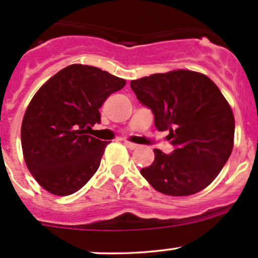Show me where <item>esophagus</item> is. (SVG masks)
Wrapping results in <instances>:
<instances>
[{"instance_id":"34e87169","label":"esophagus","mask_w":258,"mask_h":258,"mask_svg":"<svg viewBox=\"0 0 258 258\" xmlns=\"http://www.w3.org/2000/svg\"><path fill=\"white\" fill-rule=\"evenodd\" d=\"M124 144H125L126 147H128V148L130 149V150H134V149L139 148V145L134 144V143H130V142H125V143H124Z\"/></svg>"}]
</instances>
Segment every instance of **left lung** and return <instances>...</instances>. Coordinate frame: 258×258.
I'll use <instances>...</instances> for the list:
<instances>
[{
	"label": "left lung",
	"mask_w": 258,
	"mask_h": 258,
	"mask_svg": "<svg viewBox=\"0 0 258 258\" xmlns=\"http://www.w3.org/2000/svg\"><path fill=\"white\" fill-rule=\"evenodd\" d=\"M151 109L159 132L169 130L174 151L154 149L155 159L140 174L159 192L187 196L209 186L233 148L235 118L216 84L205 74L177 70L130 82Z\"/></svg>",
	"instance_id": "obj_1"
}]
</instances>
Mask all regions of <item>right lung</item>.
I'll list each match as a JSON object with an SVG mask.
<instances>
[{
	"mask_svg": "<svg viewBox=\"0 0 258 258\" xmlns=\"http://www.w3.org/2000/svg\"><path fill=\"white\" fill-rule=\"evenodd\" d=\"M125 86L97 67L72 64L48 79L23 116L21 143L26 165L42 187L67 196L82 188L100 165L108 142L89 135L99 108Z\"/></svg>",
	"mask_w": 258,
	"mask_h": 258,
	"instance_id": "right-lung-1",
	"label": "right lung"
}]
</instances>
